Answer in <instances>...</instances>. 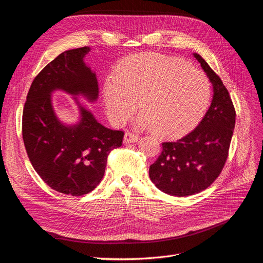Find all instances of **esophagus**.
Instances as JSON below:
<instances>
[{
	"label": "esophagus",
	"mask_w": 263,
	"mask_h": 263,
	"mask_svg": "<svg viewBox=\"0 0 263 263\" xmlns=\"http://www.w3.org/2000/svg\"><path fill=\"white\" fill-rule=\"evenodd\" d=\"M139 136L127 132L124 135V143H132V142H136L138 141Z\"/></svg>",
	"instance_id": "obj_1"
}]
</instances>
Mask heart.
Instances as JSON below:
<instances>
[{"instance_id":"1","label":"heart","mask_w":263,"mask_h":263,"mask_svg":"<svg viewBox=\"0 0 263 263\" xmlns=\"http://www.w3.org/2000/svg\"><path fill=\"white\" fill-rule=\"evenodd\" d=\"M104 107L111 121L124 125L137 109L135 120L162 137L185 134L201 121L211 85L202 71L159 52H139L119 62L102 85Z\"/></svg>"}]
</instances>
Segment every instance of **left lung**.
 Returning <instances> with one entry per match:
<instances>
[{
    "mask_svg": "<svg viewBox=\"0 0 263 263\" xmlns=\"http://www.w3.org/2000/svg\"><path fill=\"white\" fill-rule=\"evenodd\" d=\"M213 84L212 104L197 127L175 142H163L161 155L149 176L155 186L173 196L202 192L221 173L235 126V110L223 83L207 62L194 52Z\"/></svg>",
    "mask_w": 263,
    "mask_h": 263,
    "instance_id": "obj_1",
    "label": "left lung"
}]
</instances>
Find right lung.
I'll return each mask as SVG.
<instances>
[{
  "label": "right lung",
  "instance_id": "right-lung-1",
  "mask_svg": "<svg viewBox=\"0 0 263 263\" xmlns=\"http://www.w3.org/2000/svg\"><path fill=\"white\" fill-rule=\"evenodd\" d=\"M90 47L69 49L56 57L33 80L23 112V138L35 172L52 190L81 196L101 181L109 153L120 148L124 133L100 124L81 104L98 98L96 73L84 62ZM62 90L73 96L80 111L76 124L62 123L51 102V93Z\"/></svg>",
  "mask_w": 263,
  "mask_h": 263
}]
</instances>
